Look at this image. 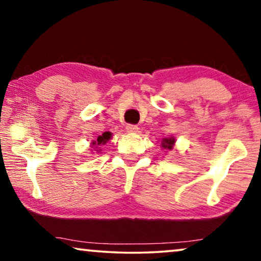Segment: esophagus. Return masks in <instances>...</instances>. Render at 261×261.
<instances>
[{
    "label": "esophagus",
    "mask_w": 261,
    "mask_h": 261,
    "mask_svg": "<svg viewBox=\"0 0 261 261\" xmlns=\"http://www.w3.org/2000/svg\"><path fill=\"white\" fill-rule=\"evenodd\" d=\"M126 129L128 133H137V132L139 130V127L137 126V124H127L126 126Z\"/></svg>",
    "instance_id": "obj_1"
}]
</instances>
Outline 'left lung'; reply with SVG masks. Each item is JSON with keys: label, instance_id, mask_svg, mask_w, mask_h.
Masks as SVG:
<instances>
[{"label": "left lung", "instance_id": "obj_1", "mask_svg": "<svg viewBox=\"0 0 261 261\" xmlns=\"http://www.w3.org/2000/svg\"><path fill=\"white\" fill-rule=\"evenodd\" d=\"M173 144H174V139H172V138H170V139H164L162 146H163L164 148L171 149V148H172V145H173Z\"/></svg>", "mask_w": 261, "mask_h": 261}]
</instances>
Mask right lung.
I'll return each mask as SVG.
<instances>
[{
    "label": "right lung",
    "instance_id": "obj_1",
    "mask_svg": "<svg viewBox=\"0 0 261 261\" xmlns=\"http://www.w3.org/2000/svg\"><path fill=\"white\" fill-rule=\"evenodd\" d=\"M110 137H112V133H110V132H106V133H103L102 135H99V137L97 138V140L92 142V145H94V146L95 145L96 146H99V145L106 144V142L110 139Z\"/></svg>",
    "mask_w": 261,
    "mask_h": 261
}]
</instances>
